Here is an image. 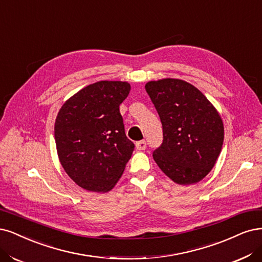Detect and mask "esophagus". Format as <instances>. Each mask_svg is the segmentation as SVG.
Instances as JSON below:
<instances>
[{
    "mask_svg": "<svg viewBox=\"0 0 262 262\" xmlns=\"http://www.w3.org/2000/svg\"><path fill=\"white\" fill-rule=\"evenodd\" d=\"M135 146H137V149L139 150H144L146 148V142L145 141H139L137 142V144H135Z\"/></svg>",
    "mask_w": 262,
    "mask_h": 262,
    "instance_id": "obj_1",
    "label": "esophagus"
}]
</instances>
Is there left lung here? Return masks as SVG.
I'll return each mask as SVG.
<instances>
[{"label":"left lung","mask_w":262,"mask_h":262,"mask_svg":"<svg viewBox=\"0 0 262 262\" xmlns=\"http://www.w3.org/2000/svg\"><path fill=\"white\" fill-rule=\"evenodd\" d=\"M145 89L164 135L152 158L173 182H200L210 172L222 148L224 128L219 113L200 90L183 80L149 81Z\"/></svg>","instance_id":"1"}]
</instances>
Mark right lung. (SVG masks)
I'll return each instance as SVG.
<instances>
[{
  "label": "right lung",
  "mask_w": 262,
  "mask_h": 262,
  "mask_svg": "<svg viewBox=\"0 0 262 262\" xmlns=\"http://www.w3.org/2000/svg\"><path fill=\"white\" fill-rule=\"evenodd\" d=\"M130 90L128 82L98 81L71 96L58 112L54 132L59 161L86 191H111L131 158L134 144L119 112Z\"/></svg>",
  "instance_id": "right-lung-1"
}]
</instances>
